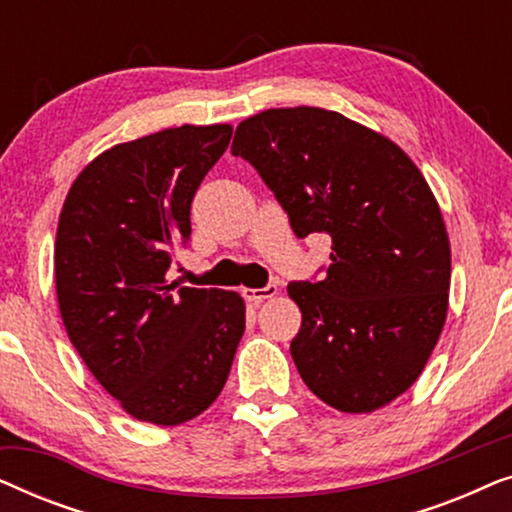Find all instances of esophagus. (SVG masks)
I'll list each match as a JSON object with an SVG mask.
<instances>
[{"label":"esophagus","mask_w":512,"mask_h":512,"mask_svg":"<svg viewBox=\"0 0 512 512\" xmlns=\"http://www.w3.org/2000/svg\"><path fill=\"white\" fill-rule=\"evenodd\" d=\"M242 296H244V300H249L251 305H258V303H263V300L275 298L277 296V286L268 284V286H263V289H244Z\"/></svg>","instance_id":"34e87169"}]
</instances>
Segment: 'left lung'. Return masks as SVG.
<instances>
[{
  "mask_svg": "<svg viewBox=\"0 0 512 512\" xmlns=\"http://www.w3.org/2000/svg\"><path fill=\"white\" fill-rule=\"evenodd\" d=\"M230 151L256 167L293 233L333 240L324 279L289 284L303 382L340 412L389 405L422 375L447 317L450 240L422 172L380 132L319 107L261 111Z\"/></svg>",
  "mask_w": 512,
  "mask_h": 512,
  "instance_id": "left-lung-1",
  "label": "left lung"
}]
</instances>
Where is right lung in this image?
Listing matches in <instances>:
<instances>
[{"instance_id": "obj_1", "label": "right lung", "mask_w": 512, "mask_h": 512, "mask_svg": "<svg viewBox=\"0 0 512 512\" xmlns=\"http://www.w3.org/2000/svg\"><path fill=\"white\" fill-rule=\"evenodd\" d=\"M233 128L181 125L111 146L69 188L55 235L67 335L139 422L177 426L221 394L244 333L235 291L167 282L191 202Z\"/></svg>"}]
</instances>
